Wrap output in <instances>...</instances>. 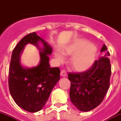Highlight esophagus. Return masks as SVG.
I'll return each instance as SVG.
<instances>
[{
	"mask_svg": "<svg viewBox=\"0 0 121 121\" xmlns=\"http://www.w3.org/2000/svg\"><path fill=\"white\" fill-rule=\"evenodd\" d=\"M60 76H62V77H66V76H67V73H66L65 71L61 70L60 72Z\"/></svg>",
	"mask_w": 121,
	"mask_h": 121,
	"instance_id": "obj_1",
	"label": "esophagus"
}]
</instances>
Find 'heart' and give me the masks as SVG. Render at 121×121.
Here are the masks:
<instances>
[{
  "label": "heart",
  "mask_w": 121,
  "mask_h": 121,
  "mask_svg": "<svg viewBox=\"0 0 121 121\" xmlns=\"http://www.w3.org/2000/svg\"><path fill=\"white\" fill-rule=\"evenodd\" d=\"M96 47L94 44L89 43L88 40L79 38L63 47L62 52L58 49L55 51V56L59 62L63 61L65 55H73L70 59V63L72 67L78 71L86 69L93 63Z\"/></svg>",
  "instance_id": "b5f03b06"
}]
</instances>
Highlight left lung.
<instances>
[{"label":"left lung","mask_w":121,"mask_h":121,"mask_svg":"<svg viewBox=\"0 0 121 121\" xmlns=\"http://www.w3.org/2000/svg\"><path fill=\"white\" fill-rule=\"evenodd\" d=\"M101 53H105L104 56L95 61L88 70L68 74L71 101L81 111H89L99 106L109 88L111 66L109 52L105 45Z\"/></svg>","instance_id":"obj_1"}]
</instances>
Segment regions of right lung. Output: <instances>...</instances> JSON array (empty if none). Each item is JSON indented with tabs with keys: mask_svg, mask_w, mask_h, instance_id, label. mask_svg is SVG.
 I'll return each instance as SVG.
<instances>
[{
	"mask_svg": "<svg viewBox=\"0 0 121 121\" xmlns=\"http://www.w3.org/2000/svg\"><path fill=\"white\" fill-rule=\"evenodd\" d=\"M35 45L40 52V60L36 67L26 68L21 64L20 57L27 44ZM52 47L37 33L23 37L12 52L9 71V87L17 104L30 112L42 109L52 89L60 80L58 68H50L49 56Z\"/></svg>",
	"mask_w": 121,
	"mask_h": 121,
	"instance_id": "right-lung-1",
	"label": "right lung"
}]
</instances>
